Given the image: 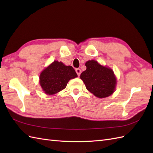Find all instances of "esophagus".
Here are the masks:
<instances>
[{"instance_id":"esophagus-1","label":"esophagus","mask_w":153,"mask_h":153,"mask_svg":"<svg viewBox=\"0 0 153 153\" xmlns=\"http://www.w3.org/2000/svg\"><path fill=\"white\" fill-rule=\"evenodd\" d=\"M76 73H77V76H79L80 74H81V72H82L79 68H76Z\"/></svg>"}]
</instances>
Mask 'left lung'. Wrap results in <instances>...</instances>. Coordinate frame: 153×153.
Listing matches in <instances>:
<instances>
[{
  "mask_svg": "<svg viewBox=\"0 0 153 153\" xmlns=\"http://www.w3.org/2000/svg\"><path fill=\"white\" fill-rule=\"evenodd\" d=\"M85 66L87 69L81 74L80 78L87 89L100 99L111 95L116 85V77L112 70L93 60L87 61Z\"/></svg>",
  "mask_w": 153,
  "mask_h": 153,
  "instance_id": "left-lung-1",
  "label": "left lung"
}]
</instances>
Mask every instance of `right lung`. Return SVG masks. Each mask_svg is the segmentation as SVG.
<instances>
[{
    "label": "right lung",
    "instance_id": "1",
    "mask_svg": "<svg viewBox=\"0 0 153 153\" xmlns=\"http://www.w3.org/2000/svg\"><path fill=\"white\" fill-rule=\"evenodd\" d=\"M76 77L72 66L55 60L41 73L39 83L45 93L51 95L66 88L68 82Z\"/></svg>",
    "mask_w": 153,
    "mask_h": 153
}]
</instances>
